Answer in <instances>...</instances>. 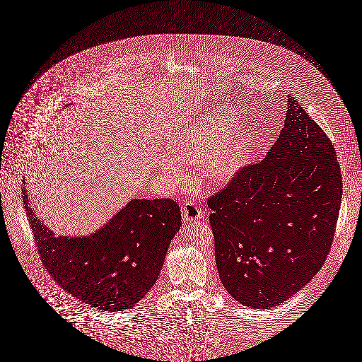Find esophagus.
Here are the masks:
<instances>
[{
  "label": "esophagus",
  "mask_w": 362,
  "mask_h": 362,
  "mask_svg": "<svg viewBox=\"0 0 362 362\" xmlns=\"http://www.w3.org/2000/svg\"><path fill=\"white\" fill-rule=\"evenodd\" d=\"M182 216H183V221L187 222V223H192V222H197L202 218V211L199 209L191 203V202H186L182 207Z\"/></svg>",
  "instance_id": "obj_1"
}]
</instances>
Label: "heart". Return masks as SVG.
I'll return each instance as SVG.
<instances>
[{
	"instance_id": "obj_1",
	"label": "heart",
	"mask_w": 362,
	"mask_h": 362,
	"mask_svg": "<svg viewBox=\"0 0 362 362\" xmlns=\"http://www.w3.org/2000/svg\"><path fill=\"white\" fill-rule=\"evenodd\" d=\"M240 119L233 107L222 105L203 113L180 132L174 144L175 158L163 160V170L177 185L187 180L186 164L207 163L206 175L214 185L223 186L243 168L254 140L251 129L235 134Z\"/></svg>"
}]
</instances>
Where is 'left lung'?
Segmentation results:
<instances>
[{
  "label": "left lung",
  "instance_id": "obj_1",
  "mask_svg": "<svg viewBox=\"0 0 362 362\" xmlns=\"http://www.w3.org/2000/svg\"><path fill=\"white\" fill-rule=\"evenodd\" d=\"M342 177L336 151L297 100L258 164L207 200L218 273L245 306L293 297L322 267L336 231Z\"/></svg>",
  "mask_w": 362,
  "mask_h": 362
}]
</instances>
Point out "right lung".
I'll return each mask as SVG.
<instances>
[{"mask_svg":"<svg viewBox=\"0 0 362 362\" xmlns=\"http://www.w3.org/2000/svg\"><path fill=\"white\" fill-rule=\"evenodd\" d=\"M26 216L45 269L65 291L104 312L132 308L155 285L182 225L173 199H132L87 237H56L30 207Z\"/></svg>","mask_w":362,"mask_h":362,"instance_id":"1","label":"right lung"}]
</instances>
